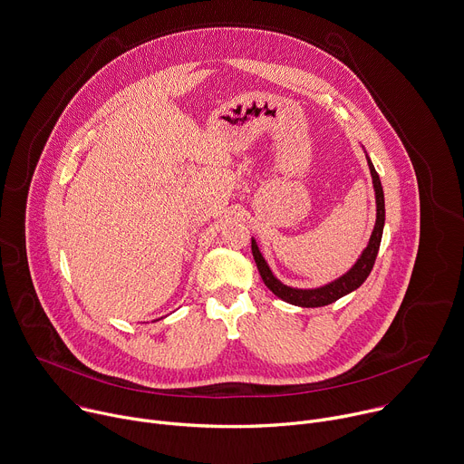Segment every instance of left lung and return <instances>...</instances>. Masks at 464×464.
<instances>
[{
    "mask_svg": "<svg viewBox=\"0 0 464 464\" xmlns=\"http://www.w3.org/2000/svg\"><path fill=\"white\" fill-rule=\"evenodd\" d=\"M365 159H367L369 171H372V177H373V188H375V199H377V221H375V228L372 232V237H369V243L362 250L356 263L345 274L336 277L334 282L316 287V289H296V287H289V285L282 284L272 274L268 263L265 261V257L259 252L256 239L252 237V256L257 265L261 280L277 298H282L284 302H287L291 305H298V307H324V305H329V304L340 300L342 296L356 291L367 280V276H369V272H372L377 254H379V248H381L382 230H384V221H386V207H384V190L381 184V177H379L372 159L367 157V153H365Z\"/></svg>",
    "mask_w": 464,
    "mask_h": 464,
    "instance_id": "8db88e82",
    "label": "left lung"
}]
</instances>
